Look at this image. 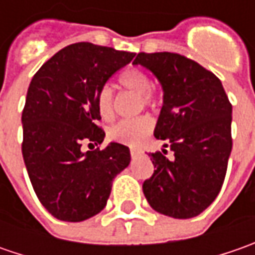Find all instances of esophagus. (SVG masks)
Instances as JSON below:
<instances>
[{
	"instance_id": "34e87169",
	"label": "esophagus",
	"mask_w": 255,
	"mask_h": 255,
	"mask_svg": "<svg viewBox=\"0 0 255 255\" xmlns=\"http://www.w3.org/2000/svg\"><path fill=\"white\" fill-rule=\"evenodd\" d=\"M140 150H137V149H130V156H132V159H136V157H137V156H139V154H140Z\"/></svg>"
}]
</instances>
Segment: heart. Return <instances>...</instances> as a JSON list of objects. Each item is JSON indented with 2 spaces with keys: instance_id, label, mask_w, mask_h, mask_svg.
I'll use <instances>...</instances> for the list:
<instances>
[{
  "instance_id": "b5f03b06",
  "label": "heart",
  "mask_w": 255,
  "mask_h": 255,
  "mask_svg": "<svg viewBox=\"0 0 255 255\" xmlns=\"http://www.w3.org/2000/svg\"><path fill=\"white\" fill-rule=\"evenodd\" d=\"M119 82L123 88L129 92L140 95L142 102L147 106L153 105V93L150 92V85L152 81L149 75L139 68H132L123 72ZM96 105L98 111L103 121H112L115 116V98L111 86L105 85L99 89L96 95ZM153 121L152 118L143 115L134 119H126L121 121L115 126H112L109 136L111 139L119 143H125L129 146H139L140 143L152 133Z\"/></svg>"
}]
</instances>
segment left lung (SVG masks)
<instances>
[{
  "label": "left lung",
  "mask_w": 255,
  "mask_h": 255,
  "mask_svg": "<svg viewBox=\"0 0 255 255\" xmlns=\"http://www.w3.org/2000/svg\"><path fill=\"white\" fill-rule=\"evenodd\" d=\"M133 65L149 69L162 85L163 106L154 137L167 150L149 153L156 170L143 183L153 210L173 219H191L220 193L231 139V103L216 75L173 52L136 55Z\"/></svg>",
  "instance_id": "left-lung-1"
}]
</instances>
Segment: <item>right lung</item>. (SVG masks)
I'll list each match as a JSON object with an SVG mask.
<instances>
[{"label":"right lung","mask_w":255,"mask_h":255,"mask_svg":"<svg viewBox=\"0 0 255 255\" xmlns=\"http://www.w3.org/2000/svg\"><path fill=\"white\" fill-rule=\"evenodd\" d=\"M133 52L91 42L65 46L34 75L22 111V156L35 194L62 221H84L105 209L112 181L130 163V150L101 144L99 89L128 65Z\"/></svg>","instance_id":"add662e5"}]
</instances>
